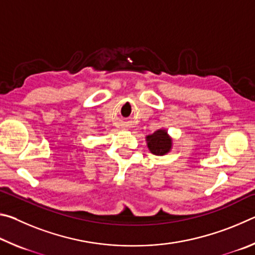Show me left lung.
Instances as JSON below:
<instances>
[{
    "label": "left lung",
    "instance_id": "1",
    "mask_svg": "<svg viewBox=\"0 0 255 255\" xmlns=\"http://www.w3.org/2000/svg\"><path fill=\"white\" fill-rule=\"evenodd\" d=\"M146 141L150 153L158 156L167 154L172 149V138L166 129H158L152 135L146 136Z\"/></svg>",
    "mask_w": 255,
    "mask_h": 255
}]
</instances>
